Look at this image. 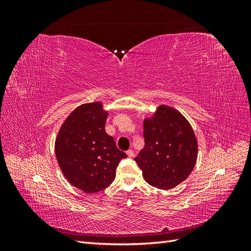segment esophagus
<instances>
[{
    "label": "esophagus",
    "mask_w": 251,
    "mask_h": 251,
    "mask_svg": "<svg viewBox=\"0 0 251 251\" xmlns=\"http://www.w3.org/2000/svg\"><path fill=\"white\" fill-rule=\"evenodd\" d=\"M126 155L130 157V158H133L134 157V151L133 150H128L126 151Z\"/></svg>",
    "instance_id": "obj_1"
}]
</instances>
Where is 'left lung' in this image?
Here are the masks:
<instances>
[{
  "label": "left lung",
  "instance_id": "left-lung-1",
  "mask_svg": "<svg viewBox=\"0 0 251 251\" xmlns=\"http://www.w3.org/2000/svg\"><path fill=\"white\" fill-rule=\"evenodd\" d=\"M144 148L135 158L143 178L151 186L170 189L192 173L198 144L188 121L168 105H160L143 123Z\"/></svg>",
  "mask_w": 251,
  "mask_h": 251
}]
</instances>
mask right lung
<instances>
[{
    "mask_svg": "<svg viewBox=\"0 0 251 251\" xmlns=\"http://www.w3.org/2000/svg\"><path fill=\"white\" fill-rule=\"evenodd\" d=\"M107 117L100 102L81 104L66 119L55 140L64 176L88 194L107 188L115 179L118 163L127 157L105 133Z\"/></svg>",
    "mask_w": 251,
    "mask_h": 251,
    "instance_id": "right-lung-1",
    "label": "right lung"
}]
</instances>
